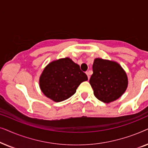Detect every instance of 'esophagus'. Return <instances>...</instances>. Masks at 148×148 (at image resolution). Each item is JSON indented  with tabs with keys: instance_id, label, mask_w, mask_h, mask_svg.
I'll return each instance as SVG.
<instances>
[{
	"instance_id": "34e87169",
	"label": "esophagus",
	"mask_w": 148,
	"mask_h": 148,
	"mask_svg": "<svg viewBox=\"0 0 148 148\" xmlns=\"http://www.w3.org/2000/svg\"><path fill=\"white\" fill-rule=\"evenodd\" d=\"M86 74H87V75H88V79H90V71H87Z\"/></svg>"
}]
</instances>
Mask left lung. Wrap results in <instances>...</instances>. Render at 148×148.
Returning <instances> with one entry per match:
<instances>
[{"instance_id":"left-lung-1","label":"left lung","mask_w":148,"mask_h":148,"mask_svg":"<svg viewBox=\"0 0 148 148\" xmlns=\"http://www.w3.org/2000/svg\"><path fill=\"white\" fill-rule=\"evenodd\" d=\"M92 69L90 84L99 100L108 104L124 94L128 86V77L118 62L96 58Z\"/></svg>"}]
</instances>
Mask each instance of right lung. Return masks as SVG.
<instances>
[{
  "label": "right lung",
  "mask_w": 148,
  "mask_h": 148,
  "mask_svg": "<svg viewBox=\"0 0 148 148\" xmlns=\"http://www.w3.org/2000/svg\"><path fill=\"white\" fill-rule=\"evenodd\" d=\"M88 79L79 64L66 57L48 64L40 75L39 84L40 90L47 98L58 102L71 97L78 86Z\"/></svg>",
  "instance_id": "1"
}]
</instances>
